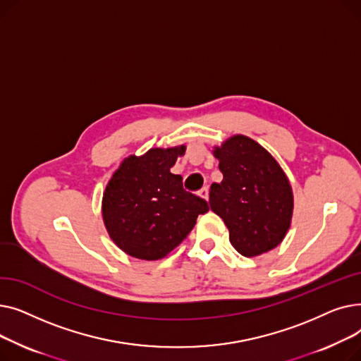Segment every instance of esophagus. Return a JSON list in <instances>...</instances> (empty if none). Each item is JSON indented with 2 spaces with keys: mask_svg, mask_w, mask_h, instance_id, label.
I'll list each match as a JSON object with an SVG mask.
<instances>
[{
  "mask_svg": "<svg viewBox=\"0 0 361 361\" xmlns=\"http://www.w3.org/2000/svg\"><path fill=\"white\" fill-rule=\"evenodd\" d=\"M199 196H200L203 200H207V199H209V188H207V187H203L202 190L199 192Z\"/></svg>",
  "mask_w": 361,
  "mask_h": 361,
  "instance_id": "esophagus-1",
  "label": "esophagus"
}]
</instances>
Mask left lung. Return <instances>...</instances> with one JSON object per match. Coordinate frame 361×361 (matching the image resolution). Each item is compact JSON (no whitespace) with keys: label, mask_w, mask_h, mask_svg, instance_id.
Segmentation results:
<instances>
[{"label":"left lung","mask_w":361,"mask_h":361,"mask_svg":"<svg viewBox=\"0 0 361 361\" xmlns=\"http://www.w3.org/2000/svg\"><path fill=\"white\" fill-rule=\"evenodd\" d=\"M222 181L209 190L211 211L222 218L233 247L245 257L275 249L293 219L291 183L278 161L256 140L234 135L214 146Z\"/></svg>","instance_id":"obj_1"}]
</instances>
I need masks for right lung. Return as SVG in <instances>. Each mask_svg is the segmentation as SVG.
<instances>
[{
	"label": "right lung",
	"instance_id": "1",
	"mask_svg": "<svg viewBox=\"0 0 361 361\" xmlns=\"http://www.w3.org/2000/svg\"><path fill=\"white\" fill-rule=\"evenodd\" d=\"M185 145L152 147L124 158L102 196V219L118 249L140 260H159L193 230L207 203L185 192L183 177L171 173Z\"/></svg>",
	"mask_w": 361,
	"mask_h": 361
}]
</instances>
